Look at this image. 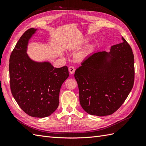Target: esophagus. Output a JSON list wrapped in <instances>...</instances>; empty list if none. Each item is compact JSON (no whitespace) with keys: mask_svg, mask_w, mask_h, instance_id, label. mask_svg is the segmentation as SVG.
I'll return each instance as SVG.
<instances>
[{"mask_svg":"<svg viewBox=\"0 0 146 146\" xmlns=\"http://www.w3.org/2000/svg\"><path fill=\"white\" fill-rule=\"evenodd\" d=\"M75 70H76V69H75V68L74 67V66H70V67L69 68V71L70 74H73L74 73V72H75Z\"/></svg>","mask_w":146,"mask_h":146,"instance_id":"obj_1","label":"esophagus"}]
</instances>
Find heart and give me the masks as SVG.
<instances>
[{
  "label": "heart",
  "instance_id": "obj_1",
  "mask_svg": "<svg viewBox=\"0 0 146 146\" xmlns=\"http://www.w3.org/2000/svg\"><path fill=\"white\" fill-rule=\"evenodd\" d=\"M87 41V39H85V41ZM92 46H88L87 48H86V52H89L92 49Z\"/></svg>",
  "mask_w": 146,
  "mask_h": 146
}]
</instances>
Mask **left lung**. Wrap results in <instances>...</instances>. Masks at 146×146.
<instances>
[{
  "label": "left lung",
  "mask_w": 146,
  "mask_h": 146,
  "mask_svg": "<svg viewBox=\"0 0 146 146\" xmlns=\"http://www.w3.org/2000/svg\"><path fill=\"white\" fill-rule=\"evenodd\" d=\"M122 42L109 51L94 52L76 70L74 77L83 109L91 115H110L117 110L133 86L134 56L131 48Z\"/></svg>",
  "instance_id": "8db88e82"
}]
</instances>
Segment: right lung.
I'll return each instance as SVG.
<instances>
[{
  "label": "right lung",
  "mask_w": 146,
  "mask_h": 146,
  "mask_svg": "<svg viewBox=\"0 0 146 146\" xmlns=\"http://www.w3.org/2000/svg\"><path fill=\"white\" fill-rule=\"evenodd\" d=\"M37 29L22 35L10 58L11 93L21 108L34 117H45L59 105L60 88L69 77L67 66L54 68L49 61H37L27 54L30 39Z\"/></svg>",
  "instance_id": "right-lung-1"
}]
</instances>
